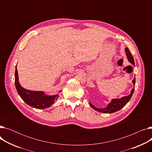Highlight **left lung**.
Wrapping results in <instances>:
<instances>
[{"mask_svg": "<svg viewBox=\"0 0 152 152\" xmlns=\"http://www.w3.org/2000/svg\"><path fill=\"white\" fill-rule=\"evenodd\" d=\"M125 51H126V53L127 55V58L128 59L129 61L132 63V65H134V58L132 57V55L131 53V52L129 51L128 48H126L125 49ZM132 83L133 84L135 85V77L134 78V79L132 80ZM134 87L131 90V92L130 94L129 95H127V96H125L123 97L121 99H113L111 100V103H109L108 105V107L105 108H103V109H100V108H98L97 107H95L93 105H92L91 103H89V104L91 105V107L94 108L95 110L98 111L100 113H112L114 112H116V111L121 110L123 107H124L127 103L128 102L132 95L134 93Z\"/></svg>", "mask_w": 152, "mask_h": 152, "instance_id": "8db88e82", "label": "left lung"}]
</instances>
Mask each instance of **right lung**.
I'll return each mask as SVG.
<instances>
[{"label": "right lung", "instance_id": "add662e5", "mask_svg": "<svg viewBox=\"0 0 152 152\" xmlns=\"http://www.w3.org/2000/svg\"><path fill=\"white\" fill-rule=\"evenodd\" d=\"M15 87L20 97L27 104L32 107L37 109H44L50 107L55 100H57L59 95L48 96L42 91H33L24 89L21 86L18 81V71L16 66L15 73Z\"/></svg>", "mask_w": 152, "mask_h": 152}]
</instances>
